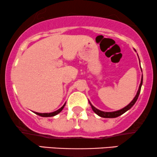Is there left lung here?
Returning <instances> with one entry per match:
<instances>
[{"label": "left lung", "mask_w": 157, "mask_h": 157, "mask_svg": "<svg viewBox=\"0 0 157 157\" xmlns=\"http://www.w3.org/2000/svg\"><path fill=\"white\" fill-rule=\"evenodd\" d=\"M142 80H143V79H142V76L141 82H140V87H139V89L137 91V93H136V96H135L134 98L133 99L132 101H131L127 106H125V108H123V109H122L120 110H118V111H112V112H105V111H100V110L96 109L94 106L92 105V104L90 102V101H89V104L91 106V109H92V110L94 111V112L95 113H97L98 116L101 117H103V118H115V117H119V116H120V115L123 114V113L126 112V111H128V110L134 105L135 102H136V100H137L139 95H140V91H141V87H142Z\"/></svg>", "instance_id": "left-lung-1"}]
</instances>
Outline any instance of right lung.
<instances>
[{"label":"right lung","instance_id":"1","mask_svg":"<svg viewBox=\"0 0 157 157\" xmlns=\"http://www.w3.org/2000/svg\"><path fill=\"white\" fill-rule=\"evenodd\" d=\"M65 105H66V103H65L64 105H63L60 109L57 110V111H54V112H52V113H43L35 112V113H36V114H37V115H39V116H40V117H54V116H55V115L58 114V113H60L63 109Z\"/></svg>","mask_w":157,"mask_h":157}]
</instances>
